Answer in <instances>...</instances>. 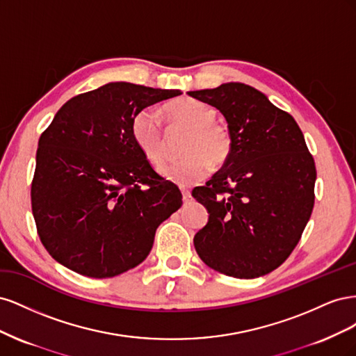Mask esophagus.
<instances>
[{
    "label": "esophagus",
    "mask_w": 356,
    "mask_h": 356,
    "mask_svg": "<svg viewBox=\"0 0 356 356\" xmlns=\"http://www.w3.org/2000/svg\"><path fill=\"white\" fill-rule=\"evenodd\" d=\"M190 199H191V193L188 190H182V200H184V203H187Z\"/></svg>",
    "instance_id": "1"
}]
</instances>
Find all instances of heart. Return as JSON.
Returning a JSON list of instances; mask_svg holds the SVG:
<instances>
[{"label": "heart", "instance_id": "1", "mask_svg": "<svg viewBox=\"0 0 356 356\" xmlns=\"http://www.w3.org/2000/svg\"><path fill=\"white\" fill-rule=\"evenodd\" d=\"M165 113L170 123L190 129L182 148L187 154L161 168V175L170 182L187 187L202 181L213 166L224 165L230 157L233 139L229 127L215 120L211 105L193 98H179L166 104ZM131 135L139 152L153 166L168 157L166 139L160 115L153 108L138 111L131 123Z\"/></svg>", "mask_w": 356, "mask_h": 356}]
</instances>
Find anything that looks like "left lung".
Wrapping results in <instances>:
<instances>
[{
  "mask_svg": "<svg viewBox=\"0 0 356 356\" xmlns=\"http://www.w3.org/2000/svg\"><path fill=\"white\" fill-rule=\"evenodd\" d=\"M218 108L233 147L224 166L193 190L208 224L195 236L204 264L233 277L270 273L294 251L315 203L316 168L293 115L243 83L188 92Z\"/></svg>",
  "mask_w": 356,
  "mask_h": 356,
  "instance_id": "obj_1",
  "label": "left lung"
}]
</instances>
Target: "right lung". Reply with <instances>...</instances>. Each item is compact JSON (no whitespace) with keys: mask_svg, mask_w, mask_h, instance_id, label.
Segmentation results:
<instances>
[{"mask_svg":"<svg viewBox=\"0 0 356 356\" xmlns=\"http://www.w3.org/2000/svg\"><path fill=\"white\" fill-rule=\"evenodd\" d=\"M181 95L108 83L74 96L41 134L31 207L42 246L70 270L113 277L143 263L182 204L131 135L134 115Z\"/></svg>","mask_w":356,"mask_h":356,"instance_id":"add662e5","label":"right lung"}]
</instances>
